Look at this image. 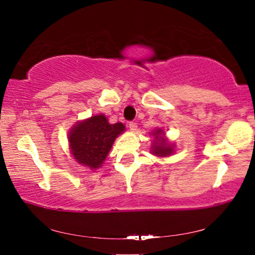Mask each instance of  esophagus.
<instances>
[{"label":"esophagus","instance_id":"obj_1","mask_svg":"<svg viewBox=\"0 0 255 255\" xmlns=\"http://www.w3.org/2000/svg\"><path fill=\"white\" fill-rule=\"evenodd\" d=\"M128 127H129V129H130V131H135L136 129H137V124L136 123H129V125H128Z\"/></svg>","mask_w":255,"mask_h":255}]
</instances>
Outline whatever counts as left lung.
<instances>
[{
	"label": "left lung",
	"mask_w": 255,
	"mask_h": 255,
	"mask_svg": "<svg viewBox=\"0 0 255 255\" xmlns=\"http://www.w3.org/2000/svg\"><path fill=\"white\" fill-rule=\"evenodd\" d=\"M149 133L153 137L150 153L155 156L167 157L175 152V144L169 140L163 128H155Z\"/></svg>",
	"instance_id": "obj_1"
}]
</instances>
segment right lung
<instances>
[{
    "label": "right lung",
    "instance_id": "1",
    "mask_svg": "<svg viewBox=\"0 0 255 255\" xmlns=\"http://www.w3.org/2000/svg\"><path fill=\"white\" fill-rule=\"evenodd\" d=\"M125 130L124 124H110L103 114L79 120L68 132L71 154L81 165L97 170L106 161L116 138Z\"/></svg>",
    "mask_w": 255,
    "mask_h": 255
}]
</instances>
